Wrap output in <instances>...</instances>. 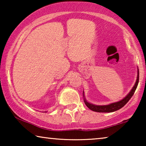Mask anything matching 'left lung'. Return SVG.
I'll use <instances>...</instances> for the list:
<instances>
[{"instance_id":"obj_1","label":"left lung","mask_w":146,"mask_h":146,"mask_svg":"<svg viewBox=\"0 0 146 146\" xmlns=\"http://www.w3.org/2000/svg\"><path fill=\"white\" fill-rule=\"evenodd\" d=\"M138 81H139V71L138 70L137 79V81H136V83L134 86V87L133 88L131 91H130L126 97H125L124 98H123L122 100L119 101V102L112 103L111 104L106 105V106L93 105L92 104L88 102L86 100V99H84V102L86 104V106H87L90 110L93 111L99 112V113H110V112L120 110V108L123 107V106H124L128 102V101L131 99V98L133 97V95H134V93L135 92L136 89L137 88ZM83 96H84V93H83Z\"/></svg>"}]
</instances>
